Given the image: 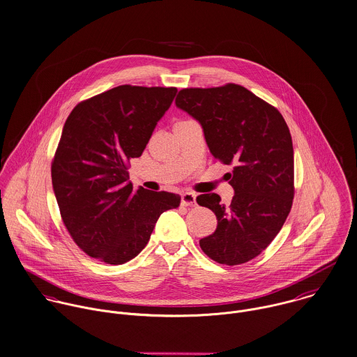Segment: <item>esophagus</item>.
<instances>
[{"label": "esophagus", "mask_w": 357, "mask_h": 357, "mask_svg": "<svg viewBox=\"0 0 357 357\" xmlns=\"http://www.w3.org/2000/svg\"><path fill=\"white\" fill-rule=\"evenodd\" d=\"M181 203L182 206L185 207H193L196 206V195L190 193V192H186L182 195V199H181Z\"/></svg>", "instance_id": "34e87169"}]
</instances>
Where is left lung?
<instances>
[{
	"label": "left lung",
	"mask_w": 357,
	"mask_h": 357,
	"mask_svg": "<svg viewBox=\"0 0 357 357\" xmlns=\"http://www.w3.org/2000/svg\"><path fill=\"white\" fill-rule=\"evenodd\" d=\"M175 103L200 123L215 160L233 165L225 175L234 190L229 206L216 193L197 197L218 220L200 247L218 264H245L273 241L292 206L294 149L284 119L237 84L181 89Z\"/></svg>",
	"instance_id": "obj_1"
}]
</instances>
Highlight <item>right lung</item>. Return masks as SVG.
I'll use <instances>...</instances> for the list:
<instances>
[{"label":"right lung","mask_w":357,"mask_h":357,"mask_svg":"<svg viewBox=\"0 0 357 357\" xmlns=\"http://www.w3.org/2000/svg\"><path fill=\"white\" fill-rule=\"evenodd\" d=\"M176 88L120 85L78 103L69 114L52 167V186L75 244L121 265L146 247L158 216L181 196L128 182V161L142 155Z\"/></svg>","instance_id":"obj_1"}]
</instances>
